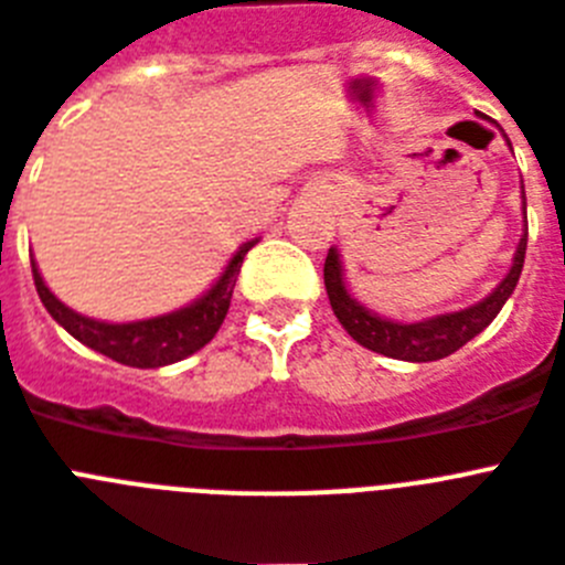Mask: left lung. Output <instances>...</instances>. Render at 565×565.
<instances>
[{
    "label": "left lung",
    "mask_w": 565,
    "mask_h": 565,
    "mask_svg": "<svg viewBox=\"0 0 565 565\" xmlns=\"http://www.w3.org/2000/svg\"><path fill=\"white\" fill-rule=\"evenodd\" d=\"M523 215H525V189H523ZM525 241H529V221L523 226L520 244H516L514 260L511 269L505 273L494 290L488 292L482 301L466 307L457 312H443V316H430L422 321H393L379 316V312L367 310L350 296L348 284H344V267H341V255L335 246H330L324 260V287L330 307H333L335 319L341 327L353 335L362 348L373 350V353L391 355V359H402V362H436L445 355L457 353L462 344L480 335L491 321L497 319V312L509 301L514 292L520 273H523L525 260Z\"/></svg>",
    "instance_id": "obj_1"
}]
</instances>
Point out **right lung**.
<instances>
[{
    "label": "right lung",
    "mask_w": 565,
    "mask_h": 565,
    "mask_svg": "<svg viewBox=\"0 0 565 565\" xmlns=\"http://www.w3.org/2000/svg\"><path fill=\"white\" fill-rule=\"evenodd\" d=\"M255 244H258V238L238 246V253L232 255L224 273L217 275V281L201 298H194L192 305L154 316V319L122 321V324L88 319V316L74 312L45 287L36 260L31 264V269L36 292H40L45 310L51 312V319L65 327L74 339L83 341L85 348L97 350V353L108 355L114 362L129 364V367H163V364H174L180 359H186V355L198 353L203 344H210L215 339V333L226 319V310H230L232 290H235V281H238L244 255Z\"/></svg>",
    "instance_id": "1"
}]
</instances>
